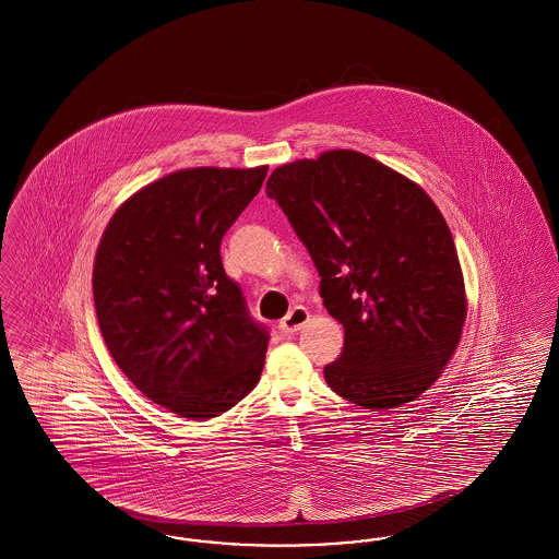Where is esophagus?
Instances as JSON below:
<instances>
[{"instance_id":"esophagus-1","label":"esophagus","mask_w":559,"mask_h":559,"mask_svg":"<svg viewBox=\"0 0 559 559\" xmlns=\"http://www.w3.org/2000/svg\"><path fill=\"white\" fill-rule=\"evenodd\" d=\"M310 320V312L306 310V308H293L292 312L285 317V319L278 322V331L283 333V335H293V333H297L306 322Z\"/></svg>"}]
</instances>
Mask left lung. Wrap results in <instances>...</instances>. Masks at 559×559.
Segmentation results:
<instances>
[{"instance_id":"1","label":"left lung","mask_w":559,"mask_h":559,"mask_svg":"<svg viewBox=\"0 0 559 559\" xmlns=\"http://www.w3.org/2000/svg\"><path fill=\"white\" fill-rule=\"evenodd\" d=\"M266 194L319 270L344 324L329 388L365 408L419 399L449 365L467 299L451 230L424 188L356 151L281 165Z\"/></svg>"}]
</instances>
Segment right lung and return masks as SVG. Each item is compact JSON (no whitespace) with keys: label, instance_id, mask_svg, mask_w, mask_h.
<instances>
[{"label":"right lung","instance_id":"right-lung-1","mask_svg":"<svg viewBox=\"0 0 559 559\" xmlns=\"http://www.w3.org/2000/svg\"><path fill=\"white\" fill-rule=\"evenodd\" d=\"M267 167H192L140 188L110 217L92 289L108 352L133 385L187 419L245 399L264 369L266 326L226 276L219 242Z\"/></svg>","mask_w":559,"mask_h":559}]
</instances>
